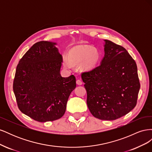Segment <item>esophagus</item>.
<instances>
[{"label": "esophagus", "mask_w": 152, "mask_h": 152, "mask_svg": "<svg viewBox=\"0 0 152 152\" xmlns=\"http://www.w3.org/2000/svg\"><path fill=\"white\" fill-rule=\"evenodd\" d=\"M76 83H77V85L80 86V85L82 84V80H80V79H77V81H76Z\"/></svg>", "instance_id": "34e87169"}]
</instances>
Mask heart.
Wrapping results in <instances>:
<instances>
[{
	"mask_svg": "<svg viewBox=\"0 0 152 152\" xmlns=\"http://www.w3.org/2000/svg\"><path fill=\"white\" fill-rule=\"evenodd\" d=\"M99 57L98 52L91 47H78L71 50L68 54V58L64 57L63 63L66 68H70L72 64L79 63L84 61V68L91 69L97 64Z\"/></svg>",
	"mask_w": 152,
	"mask_h": 152,
	"instance_id": "1",
	"label": "heart"
}]
</instances>
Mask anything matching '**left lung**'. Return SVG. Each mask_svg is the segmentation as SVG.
<instances>
[{"label":"left lung","mask_w":152,"mask_h":152,"mask_svg":"<svg viewBox=\"0 0 152 152\" xmlns=\"http://www.w3.org/2000/svg\"><path fill=\"white\" fill-rule=\"evenodd\" d=\"M105 42L102 63L82 72L81 77L92 115L101 120L113 121L136 107L140 82L136 63L127 50L110 40Z\"/></svg>","instance_id":"1"}]
</instances>
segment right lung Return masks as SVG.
I'll return each mask as SVG.
<instances>
[{
    "label": "right lung",
    "instance_id": "obj_1",
    "mask_svg": "<svg viewBox=\"0 0 152 152\" xmlns=\"http://www.w3.org/2000/svg\"><path fill=\"white\" fill-rule=\"evenodd\" d=\"M47 41L36 42L18 64L13 91L20 111L40 122L53 121L65 113L67 101L76 87L74 75L62 77V56Z\"/></svg>",
    "mask_w": 152,
    "mask_h": 152
}]
</instances>
